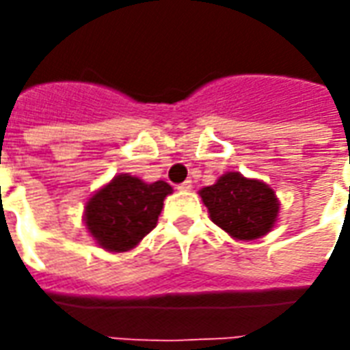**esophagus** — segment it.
<instances>
[{"label":"esophagus","instance_id":"34e87169","mask_svg":"<svg viewBox=\"0 0 350 350\" xmlns=\"http://www.w3.org/2000/svg\"><path fill=\"white\" fill-rule=\"evenodd\" d=\"M191 187H193V182H191V180H185V182L178 185V189L180 191H191Z\"/></svg>","mask_w":350,"mask_h":350}]
</instances>
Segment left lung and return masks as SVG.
<instances>
[{"label":"left lung","mask_w":350,"mask_h":350,"mask_svg":"<svg viewBox=\"0 0 350 350\" xmlns=\"http://www.w3.org/2000/svg\"><path fill=\"white\" fill-rule=\"evenodd\" d=\"M212 221L236 240H257L275 223L279 204L273 191L240 172L223 174L200 191Z\"/></svg>","instance_id":"1"}]
</instances>
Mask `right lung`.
<instances>
[{"label": "right lung", "mask_w": 350, "mask_h": 350, "mask_svg": "<svg viewBox=\"0 0 350 350\" xmlns=\"http://www.w3.org/2000/svg\"><path fill=\"white\" fill-rule=\"evenodd\" d=\"M170 193L167 182L144 183L129 174L116 176L86 204L88 230L105 250H131L157 225L163 200Z\"/></svg>", "instance_id": "obj_1"}]
</instances>
